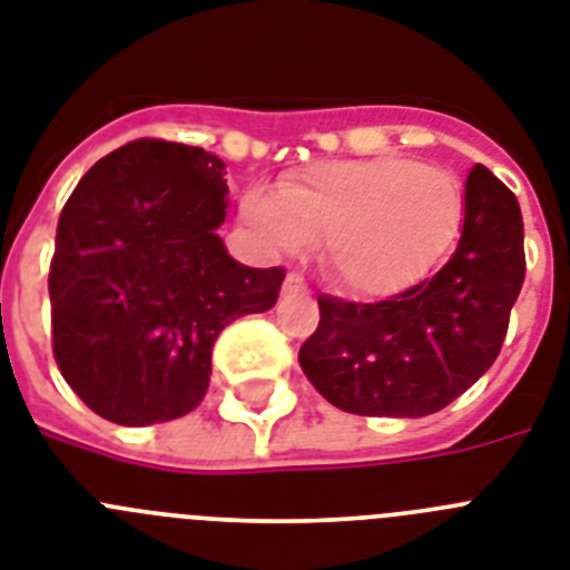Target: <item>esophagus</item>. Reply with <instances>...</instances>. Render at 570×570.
<instances>
[{
  "label": "esophagus",
  "mask_w": 570,
  "mask_h": 570,
  "mask_svg": "<svg viewBox=\"0 0 570 570\" xmlns=\"http://www.w3.org/2000/svg\"><path fill=\"white\" fill-rule=\"evenodd\" d=\"M306 286H304V278H301L298 272H289V275H286V281H284V292H304Z\"/></svg>",
  "instance_id": "esophagus-1"
}]
</instances>
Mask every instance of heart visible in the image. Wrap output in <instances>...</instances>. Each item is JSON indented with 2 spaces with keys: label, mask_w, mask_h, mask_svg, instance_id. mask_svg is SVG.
<instances>
[{
  "label": "heart",
  "mask_w": 570,
  "mask_h": 570,
  "mask_svg": "<svg viewBox=\"0 0 570 570\" xmlns=\"http://www.w3.org/2000/svg\"><path fill=\"white\" fill-rule=\"evenodd\" d=\"M240 215L272 255H301L324 240L335 286L355 298H384L422 281L453 246L464 195L444 168L404 157L315 163L278 183V195L249 189Z\"/></svg>",
  "instance_id": "1"
}]
</instances>
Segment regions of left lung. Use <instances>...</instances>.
Returning <instances> with one entry per match:
<instances>
[{"label": "left lung", "instance_id": "8db88e82", "mask_svg": "<svg viewBox=\"0 0 570 570\" xmlns=\"http://www.w3.org/2000/svg\"><path fill=\"white\" fill-rule=\"evenodd\" d=\"M522 212L484 166L468 175L456 252L433 278L379 304L321 295L301 370L355 415L422 419L456 402L502 350L524 281Z\"/></svg>", "mask_w": 570, "mask_h": 570}]
</instances>
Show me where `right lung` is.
Masks as SVG:
<instances>
[{
    "label": "right lung",
    "mask_w": 570,
    "mask_h": 570,
    "mask_svg": "<svg viewBox=\"0 0 570 570\" xmlns=\"http://www.w3.org/2000/svg\"><path fill=\"white\" fill-rule=\"evenodd\" d=\"M226 163L137 140L94 163L59 215L48 292L53 358L97 415L122 428L180 419L209 390L212 346L278 301L284 269L229 255Z\"/></svg>",
    "instance_id": "1"
}]
</instances>
